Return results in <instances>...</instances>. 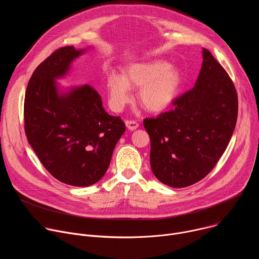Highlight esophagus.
Masks as SVG:
<instances>
[{"mask_svg": "<svg viewBox=\"0 0 259 259\" xmlns=\"http://www.w3.org/2000/svg\"><path fill=\"white\" fill-rule=\"evenodd\" d=\"M126 126H127V128L129 130L133 131V130H135V129H137L139 127V124L136 121H134V120H127L126 121Z\"/></svg>", "mask_w": 259, "mask_h": 259, "instance_id": "obj_1", "label": "esophagus"}]
</instances>
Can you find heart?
I'll return each instance as SVG.
<instances>
[{"label": "heart", "instance_id": "b5f03b06", "mask_svg": "<svg viewBox=\"0 0 259 259\" xmlns=\"http://www.w3.org/2000/svg\"><path fill=\"white\" fill-rule=\"evenodd\" d=\"M105 86L109 105L120 112L132 100V90H138L139 103L151 113L166 109L175 99L180 87V75L169 64L155 60L128 66L124 76L109 72Z\"/></svg>", "mask_w": 259, "mask_h": 259}]
</instances>
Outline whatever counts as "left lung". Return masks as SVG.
Instances as JSON below:
<instances>
[{"label": "left lung", "instance_id": "obj_1", "mask_svg": "<svg viewBox=\"0 0 259 259\" xmlns=\"http://www.w3.org/2000/svg\"><path fill=\"white\" fill-rule=\"evenodd\" d=\"M172 104L143 126L155 176L171 188H186L203 179L225 153L237 123L238 95L226 69L203 48L196 85Z\"/></svg>", "mask_w": 259, "mask_h": 259}]
</instances>
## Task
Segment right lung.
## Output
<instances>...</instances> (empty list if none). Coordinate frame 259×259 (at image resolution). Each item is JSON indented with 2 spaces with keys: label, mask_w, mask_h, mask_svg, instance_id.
I'll list each match as a JSON object with an SVG mask.
<instances>
[{
  "label": "right lung",
  "mask_w": 259,
  "mask_h": 259,
  "mask_svg": "<svg viewBox=\"0 0 259 259\" xmlns=\"http://www.w3.org/2000/svg\"><path fill=\"white\" fill-rule=\"evenodd\" d=\"M84 50L65 46L40 63L24 97V130L42 165L57 180L88 187L106 172L115 146L126 130L120 117L109 116L89 85L59 94L55 79Z\"/></svg>",
  "instance_id": "obj_1"
}]
</instances>
